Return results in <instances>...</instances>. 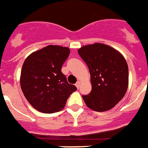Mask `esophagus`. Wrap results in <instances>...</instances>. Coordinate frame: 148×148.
<instances>
[{
	"instance_id": "34e87169",
	"label": "esophagus",
	"mask_w": 148,
	"mask_h": 148,
	"mask_svg": "<svg viewBox=\"0 0 148 148\" xmlns=\"http://www.w3.org/2000/svg\"><path fill=\"white\" fill-rule=\"evenodd\" d=\"M80 85H81V82H80V81H78L77 82L75 83V86H76V87H77L78 88H79L80 87Z\"/></svg>"
}]
</instances>
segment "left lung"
Returning <instances> with one entry per match:
<instances>
[{"instance_id": "left-lung-1", "label": "left lung", "mask_w": 148, "mask_h": 148, "mask_svg": "<svg viewBox=\"0 0 148 148\" xmlns=\"http://www.w3.org/2000/svg\"><path fill=\"white\" fill-rule=\"evenodd\" d=\"M88 66L92 91L82 95L85 103L95 112H106L123 99L128 86V66L122 54L113 47L95 42L78 49Z\"/></svg>"}]
</instances>
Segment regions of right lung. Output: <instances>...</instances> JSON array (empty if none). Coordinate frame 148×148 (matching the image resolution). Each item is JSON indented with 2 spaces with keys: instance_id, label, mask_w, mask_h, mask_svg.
Wrapping results in <instances>:
<instances>
[{
  "instance_id": "add662e5",
  "label": "right lung",
  "mask_w": 148,
  "mask_h": 148,
  "mask_svg": "<svg viewBox=\"0 0 148 148\" xmlns=\"http://www.w3.org/2000/svg\"><path fill=\"white\" fill-rule=\"evenodd\" d=\"M70 53L68 47L49 45L32 53L23 62L21 87L29 103L39 112L54 113L65 107L77 88L61 72Z\"/></svg>"
}]
</instances>
